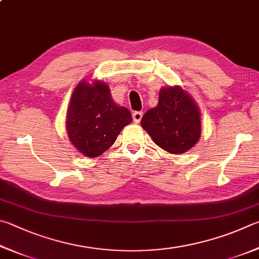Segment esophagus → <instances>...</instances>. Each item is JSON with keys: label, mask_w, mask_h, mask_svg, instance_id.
Here are the masks:
<instances>
[{"label": "esophagus", "mask_w": 259, "mask_h": 259, "mask_svg": "<svg viewBox=\"0 0 259 259\" xmlns=\"http://www.w3.org/2000/svg\"><path fill=\"white\" fill-rule=\"evenodd\" d=\"M142 116H143V113L141 111H135L133 113V120H134V122H137V124H139V122L141 121V119H142Z\"/></svg>", "instance_id": "34e87169"}]
</instances>
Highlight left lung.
<instances>
[{"instance_id": "8db88e82", "label": "left lung", "mask_w": 259, "mask_h": 259, "mask_svg": "<svg viewBox=\"0 0 259 259\" xmlns=\"http://www.w3.org/2000/svg\"><path fill=\"white\" fill-rule=\"evenodd\" d=\"M143 130L158 147L181 155L188 152L201 137V115L197 102L181 86H165L159 101L141 119Z\"/></svg>"}]
</instances>
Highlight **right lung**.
Masks as SVG:
<instances>
[{
  "label": "right lung",
  "instance_id": "right-lung-1",
  "mask_svg": "<svg viewBox=\"0 0 259 259\" xmlns=\"http://www.w3.org/2000/svg\"><path fill=\"white\" fill-rule=\"evenodd\" d=\"M130 122V110L113 101L107 83L81 79L77 84L67 109L66 130L70 143L81 155H102Z\"/></svg>",
  "mask_w": 259,
  "mask_h": 259
}]
</instances>
